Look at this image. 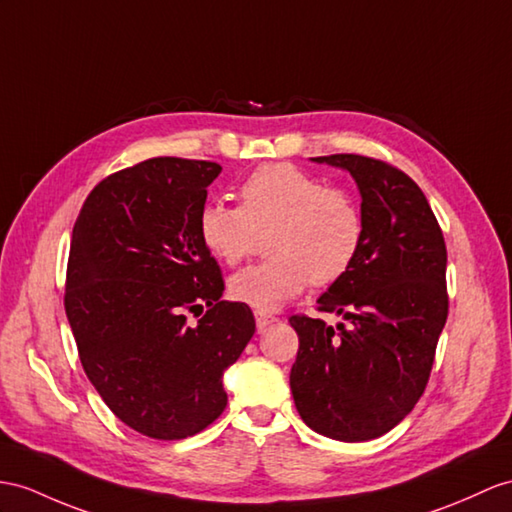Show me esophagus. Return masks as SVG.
Listing matches in <instances>:
<instances>
[{
	"mask_svg": "<svg viewBox=\"0 0 512 512\" xmlns=\"http://www.w3.org/2000/svg\"><path fill=\"white\" fill-rule=\"evenodd\" d=\"M254 317H256V328L258 330H265L267 326H271L273 321H276V317H273L271 313H265V310H256Z\"/></svg>",
	"mask_w": 512,
	"mask_h": 512,
	"instance_id": "obj_1",
	"label": "esophagus"
}]
</instances>
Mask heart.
Here are the masks:
<instances>
[{
  "label": "heart",
  "mask_w": 512,
  "mask_h": 512,
  "mask_svg": "<svg viewBox=\"0 0 512 512\" xmlns=\"http://www.w3.org/2000/svg\"><path fill=\"white\" fill-rule=\"evenodd\" d=\"M199 241L223 265H239L265 239L267 263L234 273L232 299L276 310L306 286H330L347 276L365 241L356 199L291 165L273 162L249 173L239 208L208 202L197 217Z\"/></svg>",
  "instance_id": "1"
}]
</instances>
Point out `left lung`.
Here are the masks:
<instances>
[{
  "label": "left lung",
  "instance_id": "obj_1",
  "mask_svg": "<svg viewBox=\"0 0 512 512\" xmlns=\"http://www.w3.org/2000/svg\"><path fill=\"white\" fill-rule=\"evenodd\" d=\"M313 160L350 171L365 241L347 276L317 299L347 326L289 319L299 336L291 393L308 428L371 441L395 428L428 384L447 319V249L426 195L404 171L358 154Z\"/></svg>",
  "mask_w": 512,
  "mask_h": 512
}]
</instances>
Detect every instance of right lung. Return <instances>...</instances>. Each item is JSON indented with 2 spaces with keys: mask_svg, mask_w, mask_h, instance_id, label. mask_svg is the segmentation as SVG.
I'll return each instance as SVG.
<instances>
[{
  "mask_svg": "<svg viewBox=\"0 0 512 512\" xmlns=\"http://www.w3.org/2000/svg\"><path fill=\"white\" fill-rule=\"evenodd\" d=\"M219 173L208 160L149 158L99 182L73 226L65 310L84 373L149 439L210 426L228 404L223 371L256 332L247 304L221 299V269L199 241Z\"/></svg>",
  "mask_w": 512,
  "mask_h": 512,
  "instance_id": "right-lung-1",
  "label": "right lung"
}]
</instances>
